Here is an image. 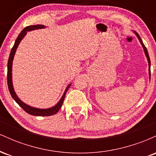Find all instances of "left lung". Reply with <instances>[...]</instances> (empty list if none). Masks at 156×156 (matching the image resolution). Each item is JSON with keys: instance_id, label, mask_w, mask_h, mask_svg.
<instances>
[{"instance_id": "obj_1", "label": "left lung", "mask_w": 156, "mask_h": 156, "mask_svg": "<svg viewBox=\"0 0 156 156\" xmlns=\"http://www.w3.org/2000/svg\"><path fill=\"white\" fill-rule=\"evenodd\" d=\"M133 32H134V33H135V34L136 35V37H138V39H139V40L140 41V43H141V45H142L143 48H144V53H145V55H146V57H147V61H148V64H149V76H150V56H149V54H148L147 50L146 47H145V46H144V43H143L142 40H141V37H139V35L138 34H137L136 32V31H133Z\"/></svg>"}]
</instances>
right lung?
<instances>
[{
    "label": "right lung",
    "instance_id": "obj_1",
    "mask_svg": "<svg viewBox=\"0 0 156 156\" xmlns=\"http://www.w3.org/2000/svg\"><path fill=\"white\" fill-rule=\"evenodd\" d=\"M44 27L42 25H36V26H27L22 31L20 32V34L18 35L17 39L15 40V44H14L13 48H12V51H11L9 58L8 60V66H7V83H8V88L9 90V92L12 95V98L16 101V103L18 104L22 108L25 112L28 113V114H31V115L34 116H42V117H44V116H51L53 114H56L57 112L59 111V109L62 107V104H63V102L65 98V94L67 93L68 89L69 88V87L71 86V84H69L67 86V89H65V92H64V94L62 95V98L58 103L54 106L51 107L50 108H44V109H41V108H34V107H31L30 105L26 104V103H23V101H21L20 100V98L17 96L16 93L14 90L13 88V84H12V61L14 59V56H15L16 50H17V47H18L20 42V41L23 39V37L26 36L27 34V31H32V30H36V29H40V28H44Z\"/></svg>",
    "mask_w": 156,
    "mask_h": 156
}]
</instances>
